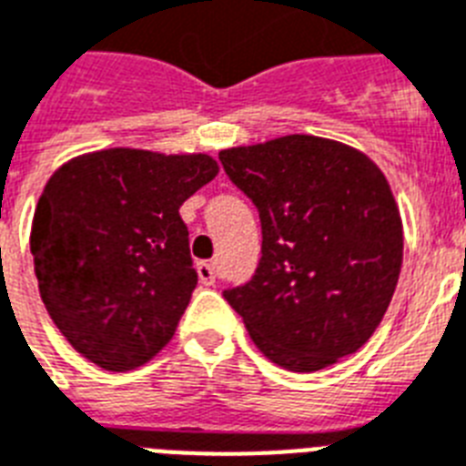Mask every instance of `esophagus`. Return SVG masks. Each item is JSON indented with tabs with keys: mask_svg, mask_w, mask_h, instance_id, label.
I'll list each match as a JSON object with an SVG mask.
<instances>
[{
	"mask_svg": "<svg viewBox=\"0 0 466 466\" xmlns=\"http://www.w3.org/2000/svg\"><path fill=\"white\" fill-rule=\"evenodd\" d=\"M197 274L204 286H211L216 281V269L211 262H197Z\"/></svg>",
	"mask_w": 466,
	"mask_h": 466,
	"instance_id": "esophagus-1",
	"label": "esophagus"
}]
</instances>
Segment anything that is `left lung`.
Instances as JSON below:
<instances>
[{"label":"left lung","instance_id":"obj_1","mask_svg":"<svg viewBox=\"0 0 466 466\" xmlns=\"http://www.w3.org/2000/svg\"><path fill=\"white\" fill-rule=\"evenodd\" d=\"M218 161L262 223L255 274L223 291L257 349L296 373L359 351L392 300L404 248L380 168L308 134L226 148Z\"/></svg>","mask_w":466,"mask_h":466}]
</instances>
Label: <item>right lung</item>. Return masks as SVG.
I'll return each instance as SVG.
<instances>
[{"instance_id":"right-lung-1","label":"right lung","mask_w":466,"mask_h":466,"mask_svg":"<svg viewBox=\"0 0 466 466\" xmlns=\"http://www.w3.org/2000/svg\"><path fill=\"white\" fill-rule=\"evenodd\" d=\"M216 173L204 154L107 148L47 180L31 230L40 298L96 366L132 370L173 339L197 286L180 207Z\"/></svg>"}]
</instances>
